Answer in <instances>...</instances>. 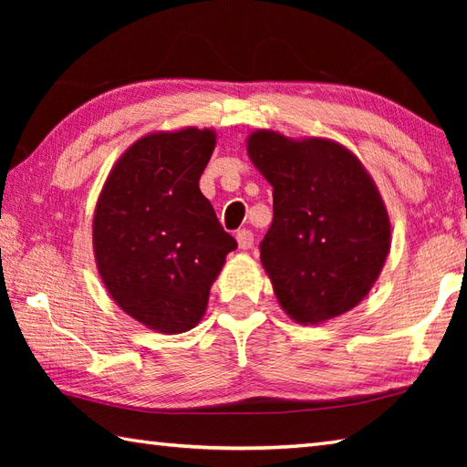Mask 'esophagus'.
<instances>
[{"label": "esophagus", "instance_id": "obj_1", "mask_svg": "<svg viewBox=\"0 0 467 467\" xmlns=\"http://www.w3.org/2000/svg\"><path fill=\"white\" fill-rule=\"evenodd\" d=\"M253 241H254V236H253L251 231H246V228H243V231L236 233V243H239L241 251H249L253 246Z\"/></svg>", "mask_w": 467, "mask_h": 467}]
</instances>
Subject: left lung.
Segmentation results:
<instances>
[{"label": "left lung", "instance_id": "8db88e82", "mask_svg": "<svg viewBox=\"0 0 467 467\" xmlns=\"http://www.w3.org/2000/svg\"><path fill=\"white\" fill-rule=\"evenodd\" d=\"M246 152L273 186L261 263L281 309L319 325L359 305L391 246V223L371 174L331 138L254 130Z\"/></svg>", "mask_w": 467, "mask_h": 467}]
</instances>
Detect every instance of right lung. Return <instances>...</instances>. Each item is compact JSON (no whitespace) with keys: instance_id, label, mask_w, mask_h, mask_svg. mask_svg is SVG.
Instances as JSON below:
<instances>
[{"instance_id":"1","label":"right lung","mask_w":467,"mask_h":467,"mask_svg":"<svg viewBox=\"0 0 467 467\" xmlns=\"http://www.w3.org/2000/svg\"><path fill=\"white\" fill-rule=\"evenodd\" d=\"M214 146L213 128L146 134L118 158L98 196V273L114 303L156 333H184L202 319L236 249L198 188Z\"/></svg>"}]
</instances>
